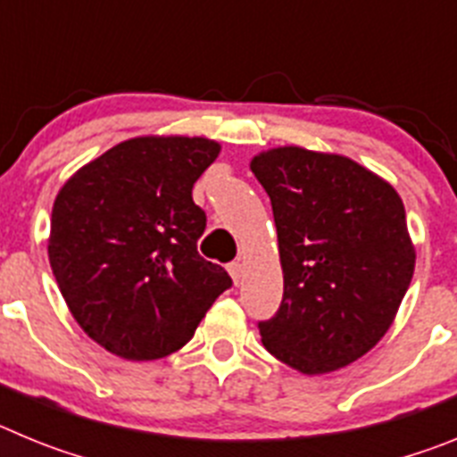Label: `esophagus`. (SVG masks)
Segmentation results:
<instances>
[{
	"instance_id": "1",
	"label": "esophagus",
	"mask_w": 457,
	"mask_h": 457,
	"mask_svg": "<svg viewBox=\"0 0 457 457\" xmlns=\"http://www.w3.org/2000/svg\"><path fill=\"white\" fill-rule=\"evenodd\" d=\"M228 274H231V278H233V281H236V286L240 284V278H242L240 258H237V261H233V263H228Z\"/></svg>"
}]
</instances>
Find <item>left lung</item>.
Returning a JSON list of instances; mask_svg holds the SVG:
<instances>
[{
	"label": "left lung",
	"instance_id": "1",
	"mask_svg": "<svg viewBox=\"0 0 457 457\" xmlns=\"http://www.w3.org/2000/svg\"><path fill=\"white\" fill-rule=\"evenodd\" d=\"M268 192L284 268V300L258 322L270 354L306 375L364 357L395 318L414 247L394 187L350 157L300 146L252 160Z\"/></svg>",
	"mask_w": 457,
	"mask_h": 457
}]
</instances>
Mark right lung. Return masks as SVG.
I'll return each instance as SVG.
<instances>
[{
	"label": "right lung",
	"instance_id": "1",
	"mask_svg": "<svg viewBox=\"0 0 457 457\" xmlns=\"http://www.w3.org/2000/svg\"><path fill=\"white\" fill-rule=\"evenodd\" d=\"M220 155L204 137H137L56 194L52 272L72 318L112 354L148 361L194 337L233 281L196 252L205 212L192 187Z\"/></svg>",
	"mask_w": 457,
	"mask_h": 457
}]
</instances>
